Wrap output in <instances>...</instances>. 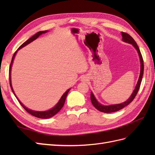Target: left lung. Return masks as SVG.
I'll return each instance as SVG.
<instances>
[{
  "label": "left lung",
  "mask_w": 155,
  "mask_h": 155,
  "mask_svg": "<svg viewBox=\"0 0 155 155\" xmlns=\"http://www.w3.org/2000/svg\"><path fill=\"white\" fill-rule=\"evenodd\" d=\"M122 34V37H123V41L128 42V43L132 44L135 48L137 50L138 53H139V57H140V77L139 78V81H138V83L137 86L135 87V89L134 90L133 93L132 95L130 97V98L128 99L125 101L124 103H122V104H113V105H109V106H104V105L101 104L100 103H98L97 101L96 100V98H94V95L93 93H91V103L93 104V106L97 108L98 110H99L101 112H103V113H113V112H116L122 108H123L126 106H127L128 104H129L131 102H132L134 98H135L137 96V94L138 93V91H139L140 86L141 84V81H142V78H143V72H144V62H143V58L142 57V54L140 53V49L138 47V45L137 44V42L135 41L134 40L133 38L128 35L127 32H121Z\"/></svg>",
  "instance_id": "left-lung-1"
}]
</instances>
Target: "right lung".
<instances>
[{
    "mask_svg": "<svg viewBox=\"0 0 155 155\" xmlns=\"http://www.w3.org/2000/svg\"><path fill=\"white\" fill-rule=\"evenodd\" d=\"M47 31H39L37 33H36L35 35L32 36V37L31 38H30L29 39H28V40L25 42L24 43H23L22 45H21L19 47V48L17 49V51L19 50L20 48H21L22 47H24L25 46L27 45L28 44L30 43V42H32L34 40H35L36 38H37L39 36H40L41 35H42V33H45V32H47ZM17 51H16L14 53V54H13L12 56V61H11V65H10V68H9V81H10V86H11V89L13 92V93H14L15 94V93L14 91H13V89H12V85H11V66H12V62H13V59H14L15 58V56L16 53V52H17ZM71 89H68L67 91L65 92V93H64V94L62 95L61 98L60 99V101H59L58 103H57V104L56 105V106L52 108V109L49 110H47V111H44V112H38V111H34V110H30V109H28V108L27 107H25L24 105H23L21 103V101H20L17 98V100L18 101L19 103L21 104V106L25 108V110L27 112V113H28L29 114H32V116L34 117H36L37 118H51L52 117H53L54 115H55L57 113H58L59 111H60L61 110V108L63 107L64 104V103H65V100H66V98H67V96L68 94V93L69 92V91H70ZM16 97V96H15Z\"/></svg>",
    "mask_w": 155,
    "mask_h": 155,
    "instance_id": "right-lung-1",
    "label": "right lung"
}]
</instances>
